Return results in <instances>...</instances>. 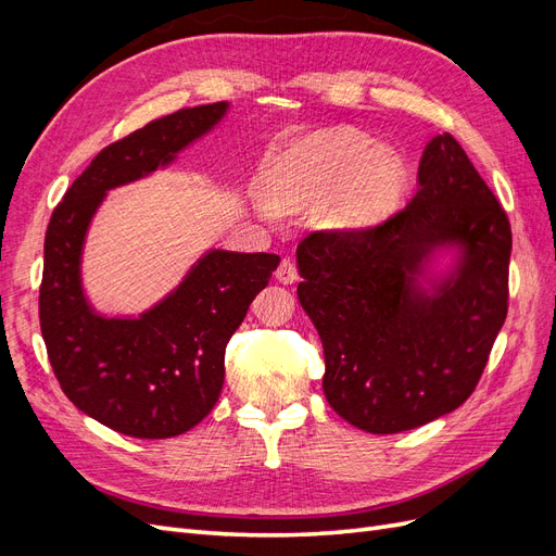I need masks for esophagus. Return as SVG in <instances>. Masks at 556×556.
I'll use <instances>...</instances> for the list:
<instances>
[{
  "label": "esophagus",
  "mask_w": 556,
  "mask_h": 556,
  "mask_svg": "<svg viewBox=\"0 0 556 556\" xmlns=\"http://www.w3.org/2000/svg\"><path fill=\"white\" fill-rule=\"evenodd\" d=\"M276 278H278L282 285L296 282V280H299V268H296V264H294L290 257H285V260L280 262V266H278Z\"/></svg>",
  "instance_id": "34e87169"
}]
</instances>
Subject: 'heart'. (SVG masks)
Here are the masks:
<instances>
[{
  "mask_svg": "<svg viewBox=\"0 0 556 556\" xmlns=\"http://www.w3.org/2000/svg\"><path fill=\"white\" fill-rule=\"evenodd\" d=\"M406 190V160L345 127L319 129L290 143L268 172V192L278 208L317 204V217L333 229H366L387 220Z\"/></svg>",
  "mask_w": 556,
  "mask_h": 556,
  "instance_id": "obj_1",
  "label": "heart"
}]
</instances>
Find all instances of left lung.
<instances>
[{"mask_svg":"<svg viewBox=\"0 0 556 556\" xmlns=\"http://www.w3.org/2000/svg\"><path fill=\"white\" fill-rule=\"evenodd\" d=\"M417 180L410 204L382 225L313 231L296 248V294L325 348V396L368 433L459 408L508 313V215L452 134L427 143ZM447 249L451 268L433 275Z\"/></svg>","mask_w":556,"mask_h":556,"instance_id":"1","label":"left lung"}]
</instances>
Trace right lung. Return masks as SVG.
Segmentation results:
<instances>
[{
  "instance_id": "obj_1",
  "label": "right lung",
  "mask_w": 556,
  "mask_h": 556,
  "mask_svg": "<svg viewBox=\"0 0 556 556\" xmlns=\"http://www.w3.org/2000/svg\"><path fill=\"white\" fill-rule=\"evenodd\" d=\"M227 109H180L106 146L66 190L46 231L39 319L50 366L78 410L134 439H172L213 410L225 348L280 257L208 250L160 304L109 317L83 292V243L109 190L172 164Z\"/></svg>"
}]
</instances>
